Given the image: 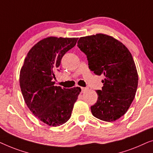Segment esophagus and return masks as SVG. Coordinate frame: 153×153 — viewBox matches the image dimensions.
Segmentation results:
<instances>
[{
    "mask_svg": "<svg viewBox=\"0 0 153 153\" xmlns=\"http://www.w3.org/2000/svg\"><path fill=\"white\" fill-rule=\"evenodd\" d=\"M81 89H82V92H85L86 90H87L88 89H87V88H85V87H81Z\"/></svg>",
    "mask_w": 153,
    "mask_h": 153,
    "instance_id": "esophagus-1",
    "label": "esophagus"
}]
</instances>
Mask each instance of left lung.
Returning <instances> with one entry per match:
<instances>
[{
    "instance_id": "left-lung-1",
    "label": "left lung",
    "mask_w": 153,
    "mask_h": 153,
    "mask_svg": "<svg viewBox=\"0 0 153 153\" xmlns=\"http://www.w3.org/2000/svg\"><path fill=\"white\" fill-rule=\"evenodd\" d=\"M77 46L87 55L89 68L104 76L98 100L91 107L94 117L115 121L127 112L138 86V74L130 51L123 44L105 34L82 36Z\"/></svg>"
}]
</instances>
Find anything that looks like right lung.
<instances>
[{"label": "right lung", "mask_w": 153, "mask_h": 153, "mask_svg": "<svg viewBox=\"0 0 153 153\" xmlns=\"http://www.w3.org/2000/svg\"><path fill=\"white\" fill-rule=\"evenodd\" d=\"M78 38L49 36L36 43L27 53L21 68L19 82L23 97L31 112L41 121L57 127L67 122L79 87L55 86L64 55L75 46Z\"/></svg>", "instance_id": "1"}]
</instances>
